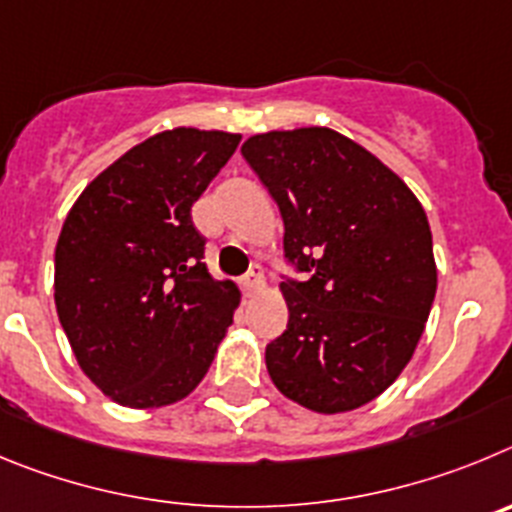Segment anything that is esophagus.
I'll list each match as a JSON object with an SVG mask.
<instances>
[{
  "label": "esophagus",
  "mask_w": 512,
  "mask_h": 512,
  "mask_svg": "<svg viewBox=\"0 0 512 512\" xmlns=\"http://www.w3.org/2000/svg\"><path fill=\"white\" fill-rule=\"evenodd\" d=\"M262 285H265V275H262V267L260 265H252L250 273L242 278V290H245L247 296H252V293H257V290H262Z\"/></svg>",
  "instance_id": "esophagus-1"
}]
</instances>
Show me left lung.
<instances>
[{
	"label": "left lung",
	"instance_id": "obj_1",
	"mask_svg": "<svg viewBox=\"0 0 512 512\" xmlns=\"http://www.w3.org/2000/svg\"><path fill=\"white\" fill-rule=\"evenodd\" d=\"M283 216L303 280L280 283L288 329L267 344L275 388L316 413L375 400L411 362L436 296L426 211L365 147L329 127L242 145Z\"/></svg>",
	"mask_w": 512,
	"mask_h": 512
}]
</instances>
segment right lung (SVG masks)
Here are the masks:
<instances>
[{"label":"right lung","instance_id":"add662e5","mask_svg":"<svg viewBox=\"0 0 512 512\" xmlns=\"http://www.w3.org/2000/svg\"><path fill=\"white\" fill-rule=\"evenodd\" d=\"M242 137H147L78 196L55 245V308L78 365L127 408L186 398L209 372L239 306L206 270L191 206Z\"/></svg>","mask_w":512,"mask_h":512}]
</instances>
